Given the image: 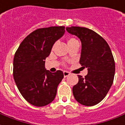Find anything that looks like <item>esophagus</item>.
<instances>
[{
	"label": "esophagus",
	"instance_id": "34e87169",
	"mask_svg": "<svg viewBox=\"0 0 125 125\" xmlns=\"http://www.w3.org/2000/svg\"><path fill=\"white\" fill-rule=\"evenodd\" d=\"M63 74H64V78L68 76L70 74V73H68V72H67V71H64Z\"/></svg>",
	"mask_w": 125,
	"mask_h": 125
}]
</instances>
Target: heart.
<instances>
[{
  "label": "heart",
  "mask_w": 125,
  "mask_h": 125,
  "mask_svg": "<svg viewBox=\"0 0 125 125\" xmlns=\"http://www.w3.org/2000/svg\"><path fill=\"white\" fill-rule=\"evenodd\" d=\"M78 41L76 39H75L74 38H70V39L68 40V43H74V42H76Z\"/></svg>",
  "instance_id": "heart-1"
}]
</instances>
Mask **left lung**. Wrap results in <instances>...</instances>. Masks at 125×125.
Masks as SVG:
<instances>
[{
  "mask_svg": "<svg viewBox=\"0 0 125 125\" xmlns=\"http://www.w3.org/2000/svg\"><path fill=\"white\" fill-rule=\"evenodd\" d=\"M66 30L81 41L80 64L88 68L85 78L78 76L74 97L83 105H95L105 97L113 82L115 65L111 49L102 36L88 28L72 26Z\"/></svg>",
  "mask_w": 125,
  "mask_h": 125,
  "instance_id": "left-lung-1",
  "label": "left lung"
}]
</instances>
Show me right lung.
I'll use <instances>...</instances> for the list:
<instances>
[{
	"instance_id": "add662e5",
	"label": "right lung",
	"mask_w": 125,
	"mask_h": 125,
	"mask_svg": "<svg viewBox=\"0 0 125 125\" xmlns=\"http://www.w3.org/2000/svg\"><path fill=\"white\" fill-rule=\"evenodd\" d=\"M64 30V26L37 29L23 39L15 53L14 79L21 95L33 105L45 106L55 98L63 73L57 70L52 73L46 70L45 60Z\"/></svg>"
}]
</instances>
